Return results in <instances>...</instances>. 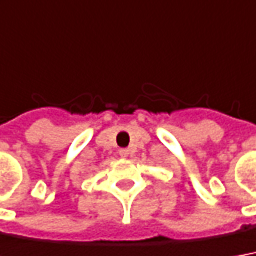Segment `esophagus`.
I'll return each mask as SVG.
<instances>
[{"mask_svg": "<svg viewBox=\"0 0 256 256\" xmlns=\"http://www.w3.org/2000/svg\"><path fill=\"white\" fill-rule=\"evenodd\" d=\"M119 156H120L122 158H128V156H130V150H128V148H120V150H119Z\"/></svg>", "mask_w": 256, "mask_h": 256, "instance_id": "34e87169", "label": "esophagus"}]
</instances>
